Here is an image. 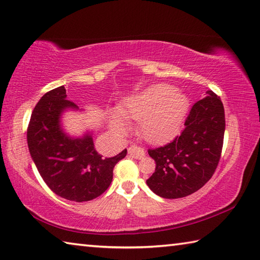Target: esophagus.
I'll use <instances>...</instances> for the list:
<instances>
[{"instance_id":"obj_1","label":"esophagus","mask_w":260,"mask_h":260,"mask_svg":"<svg viewBox=\"0 0 260 260\" xmlns=\"http://www.w3.org/2000/svg\"><path fill=\"white\" fill-rule=\"evenodd\" d=\"M128 154L135 159H143L145 157V151L136 145H131L128 148Z\"/></svg>"}]
</instances>
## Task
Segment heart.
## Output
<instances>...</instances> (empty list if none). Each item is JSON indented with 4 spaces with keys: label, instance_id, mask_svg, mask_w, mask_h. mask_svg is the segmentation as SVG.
Instances as JSON below:
<instances>
[{
    "label": "heart",
    "instance_id": "heart-1",
    "mask_svg": "<svg viewBox=\"0 0 260 260\" xmlns=\"http://www.w3.org/2000/svg\"><path fill=\"white\" fill-rule=\"evenodd\" d=\"M188 109V101L176 87L153 85L127 99L120 112L110 114V124L117 132L127 128L126 118L139 122V133L152 143L166 141L176 133Z\"/></svg>",
    "mask_w": 260,
    "mask_h": 260
}]
</instances>
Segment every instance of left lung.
<instances>
[{"label":"left lung","mask_w":260,"mask_h":260,"mask_svg":"<svg viewBox=\"0 0 260 260\" xmlns=\"http://www.w3.org/2000/svg\"><path fill=\"white\" fill-rule=\"evenodd\" d=\"M207 94L191 108L181 134L171 143L148 151L155 169L146 184L165 199L200 190L218 166L225 133L224 106L214 92Z\"/></svg>","instance_id":"obj_1"}]
</instances>
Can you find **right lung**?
<instances>
[{"instance_id": "right-lung-1", "label": "right lung", "mask_w": 260, "mask_h": 260, "mask_svg": "<svg viewBox=\"0 0 260 260\" xmlns=\"http://www.w3.org/2000/svg\"><path fill=\"white\" fill-rule=\"evenodd\" d=\"M69 108L78 109L67 100L64 86L45 93L31 112L28 149L40 175L55 194L70 201H89L109 187L116 164L126 157L127 150L103 158L94 149L91 134L70 138L60 125L61 115Z\"/></svg>"}]
</instances>
